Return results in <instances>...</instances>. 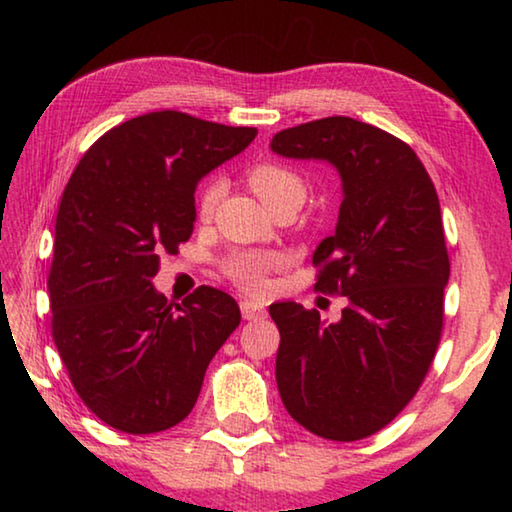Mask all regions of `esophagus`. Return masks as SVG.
<instances>
[{
  "label": "esophagus",
  "mask_w": 512,
  "mask_h": 512,
  "mask_svg": "<svg viewBox=\"0 0 512 512\" xmlns=\"http://www.w3.org/2000/svg\"><path fill=\"white\" fill-rule=\"evenodd\" d=\"M241 316H244L246 320H259L266 316V311L262 305H257V302H250V300H244L241 302Z\"/></svg>",
  "instance_id": "34e87169"
}]
</instances>
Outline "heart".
I'll return each instance as SVG.
<instances>
[{
	"label": "heart",
	"mask_w": 512,
	"mask_h": 512,
	"mask_svg": "<svg viewBox=\"0 0 512 512\" xmlns=\"http://www.w3.org/2000/svg\"><path fill=\"white\" fill-rule=\"evenodd\" d=\"M250 187L255 189V194L262 201L277 210L280 205L287 203H302L305 198V180H302L296 169L287 167V164L275 162V160H262L255 162L253 167L246 171ZM223 180L212 176L203 185L201 194H198L196 210L203 221L212 219V214L219 207L223 198ZM284 264V255L275 253V250H237L223 262V273L228 275V280L237 284L241 291L246 293H262L266 289L268 273L275 271Z\"/></svg>",
	"instance_id": "heart-1"
}]
</instances>
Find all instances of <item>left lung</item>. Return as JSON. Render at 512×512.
Instances as JSON below:
<instances>
[{"instance_id": "8db88e82", "label": "left lung", "mask_w": 512, "mask_h": 512, "mask_svg": "<svg viewBox=\"0 0 512 512\" xmlns=\"http://www.w3.org/2000/svg\"><path fill=\"white\" fill-rule=\"evenodd\" d=\"M271 149L332 162L343 203L316 248V291L345 296L339 323L298 302L268 307L280 329L275 379L293 420L352 443L393 422L436 357L449 255L436 187L400 137L352 117L280 131Z\"/></svg>"}]
</instances>
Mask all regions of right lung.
<instances>
[{
    "instance_id": "1",
    "label": "right lung",
    "mask_w": 512,
    "mask_h": 512,
    "mask_svg": "<svg viewBox=\"0 0 512 512\" xmlns=\"http://www.w3.org/2000/svg\"><path fill=\"white\" fill-rule=\"evenodd\" d=\"M255 135L149 112L101 135L69 178L47 277L51 336L74 391L112 429L142 436L183 422L241 323L225 291L198 287L176 305L151 277L192 237L198 180Z\"/></svg>"
}]
</instances>
